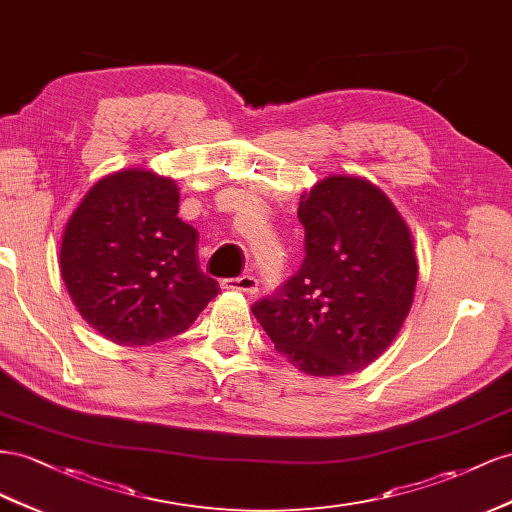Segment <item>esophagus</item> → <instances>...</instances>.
Here are the masks:
<instances>
[{"instance_id":"1","label":"esophagus","mask_w":512,"mask_h":512,"mask_svg":"<svg viewBox=\"0 0 512 512\" xmlns=\"http://www.w3.org/2000/svg\"><path fill=\"white\" fill-rule=\"evenodd\" d=\"M223 287L225 289H233V291H242V294L253 296V294H257L259 283H257L255 276L244 274V276H238V279H225Z\"/></svg>"}]
</instances>
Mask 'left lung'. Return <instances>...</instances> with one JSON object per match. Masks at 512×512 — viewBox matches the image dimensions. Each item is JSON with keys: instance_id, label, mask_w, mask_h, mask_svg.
Returning <instances> with one entry per match:
<instances>
[{"instance_id": "left-lung-1", "label": "left lung", "mask_w": 512, "mask_h": 512, "mask_svg": "<svg viewBox=\"0 0 512 512\" xmlns=\"http://www.w3.org/2000/svg\"><path fill=\"white\" fill-rule=\"evenodd\" d=\"M300 270L253 304L276 352L302 373L367 367L412 309L418 264L410 229L369 180L330 175L300 197Z\"/></svg>"}]
</instances>
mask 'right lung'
Listing matches in <instances>:
<instances>
[{
    "label": "right lung",
    "instance_id": "obj_1",
    "mask_svg": "<svg viewBox=\"0 0 512 512\" xmlns=\"http://www.w3.org/2000/svg\"><path fill=\"white\" fill-rule=\"evenodd\" d=\"M180 193L154 171L126 169L92 186L64 231L60 270L83 319L102 337L141 347L184 332L218 294L199 268Z\"/></svg>",
    "mask_w": 512,
    "mask_h": 512
}]
</instances>
